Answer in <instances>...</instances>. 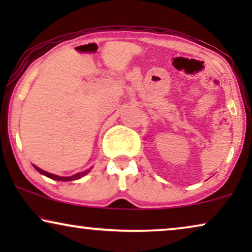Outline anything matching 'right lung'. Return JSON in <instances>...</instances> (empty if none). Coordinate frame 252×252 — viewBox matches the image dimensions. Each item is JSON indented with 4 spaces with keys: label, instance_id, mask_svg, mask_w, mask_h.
<instances>
[{
    "label": "right lung",
    "instance_id": "add662e5",
    "mask_svg": "<svg viewBox=\"0 0 252 252\" xmlns=\"http://www.w3.org/2000/svg\"><path fill=\"white\" fill-rule=\"evenodd\" d=\"M36 168V171H39L41 174L46 175V177L50 178V179H54V180H57V181H71V180H77V179H80L81 177H84V175H86L89 172V170L82 172V173H78V174H74L72 175V177H58V175H55V174H51V173H48V172L46 171H42L41 168L34 166Z\"/></svg>",
    "mask_w": 252,
    "mask_h": 252
}]
</instances>
